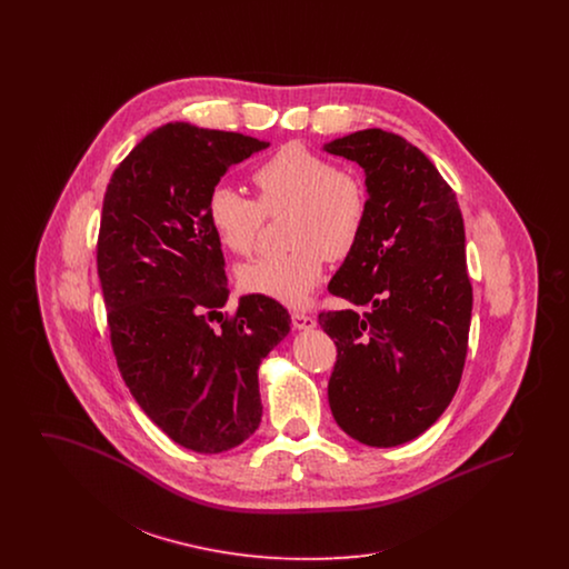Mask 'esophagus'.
Returning a JSON list of instances; mask_svg holds the SVG:
<instances>
[{
	"mask_svg": "<svg viewBox=\"0 0 569 569\" xmlns=\"http://www.w3.org/2000/svg\"><path fill=\"white\" fill-rule=\"evenodd\" d=\"M292 325H295L297 330H311V328H316V318L309 316V313L295 311V313H292Z\"/></svg>",
	"mask_w": 569,
	"mask_h": 569,
	"instance_id": "obj_1",
	"label": "esophagus"
}]
</instances>
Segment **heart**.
Returning <instances> with one entry per match:
<instances>
[{
  "label": "heart",
  "mask_w": 569,
  "mask_h": 569,
  "mask_svg": "<svg viewBox=\"0 0 569 569\" xmlns=\"http://www.w3.org/2000/svg\"><path fill=\"white\" fill-rule=\"evenodd\" d=\"M258 200L219 183L207 196V219L217 241L237 256L258 243L264 213L290 211L288 253L258 258L241 267L244 292L302 307L325 274V262L343 260L362 237L369 193L358 174L339 170L302 142L279 147L251 174Z\"/></svg>",
  "instance_id": "heart-1"
}]
</instances>
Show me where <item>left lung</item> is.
Masks as SVG:
<instances>
[{
    "instance_id": "left-lung-1",
    "label": "left lung",
    "mask_w": 569,
    "mask_h": 569,
    "mask_svg": "<svg viewBox=\"0 0 569 569\" xmlns=\"http://www.w3.org/2000/svg\"><path fill=\"white\" fill-rule=\"evenodd\" d=\"M325 151L365 170L369 216L328 283L353 309L322 311L337 362L328 403L337 425L373 448L433 427L459 388L471 325V283L457 193L406 138L360 130Z\"/></svg>"
}]
</instances>
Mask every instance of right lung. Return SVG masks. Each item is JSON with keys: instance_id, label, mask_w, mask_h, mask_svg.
<instances>
[{"instance_id": "add662e5", "label": "right lung", "mask_w": 569, "mask_h": 569, "mask_svg": "<svg viewBox=\"0 0 569 569\" xmlns=\"http://www.w3.org/2000/svg\"><path fill=\"white\" fill-rule=\"evenodd\" d=\"M269 142L190 123L144 136L110 177L98 274L110 343L136 403L174 443L217 455L262 418L260 362L290 332L272 298L221 311L228 279L207 196L232 163Z\"/></svg>"}]
</instances>
